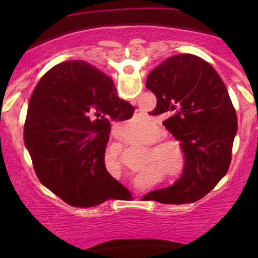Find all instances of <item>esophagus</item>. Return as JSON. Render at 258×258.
<instances>
[{
	"instance_id": "34e87169",
	"label": "esophagus",
	"mask_w": 258,
	"mask_h": 258,
	"mask_svg": "<svg viewBox=\"0 0 258 258\" xmlns=\"http://www.w3.org/2000/svg\"><path fill=\"white\" fill-rule=\"evenodd\" d=\"M132 102H136V100H132Z\"/></svg>"
}]
</instances>
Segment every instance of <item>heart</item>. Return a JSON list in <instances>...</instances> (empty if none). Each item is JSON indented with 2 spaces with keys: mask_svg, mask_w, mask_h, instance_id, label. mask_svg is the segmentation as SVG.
Masks as SVG:
<instances>
[{
  "mask_svg": "<svg viewBox=\"0 0 258 258\" xmlns=\"http://www.w3.org/2000/svg\"><path fill=\"white\" fill-rule=\"evenodd\" d=\"M135 125V123H133ZM159 130L153 128V135L158 137ZM153 161V164L162 172H166L168 178L178 183L186 173L185 154L183 147L174 139H160L152 146L146 147L144 162Z\"/></svg>",
  "mask_w": 258,
  "mask_h": 258,
  "instance_id": "1",
  "label": "heart"
}]
</instances>
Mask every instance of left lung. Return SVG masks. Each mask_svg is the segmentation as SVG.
I'll return each instance as SVG.
<instances>
[{
    "mask_svg": "<svg viewBox=\"0 0 258 258\" xmlns=\"http://www.w3.org/2000/svg\"><path fill=\"white\" fill-rule=\"evenodd\" d=\"M146 86L156 97L153 115H166L162 123L183 147L186 173L143 199L174 205L198 201L226 176L232 160L238 119L226 85L207 61L184 53L153 69Z\"/></svg>",
    "mask_w": 258,
    "mask_h": 258,
    "instance_id": "obj_1",
    "label": "left lung"
}]
</instances>
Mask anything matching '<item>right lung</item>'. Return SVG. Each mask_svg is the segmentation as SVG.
Masks as SVG:
<instances>
[{
	"instance_id": "right-lung-1",
	"label": "right lung",
	"mask_w": 258,
	"mask_h": 258,
	"mask_svg": "<svg viewBox=\"0 0 258 258\" xmlns=\"http://www.w3.org/2000/svg\"><path fill=\"white\" fill-rule=\"evenodd\" d=\"M135 108L117 97L112 80L85 60L59 63L29 100L24 143L40 182L74 207H92L130 191L106 171L111 121Z\"/></svg>"
}]
</instances>
